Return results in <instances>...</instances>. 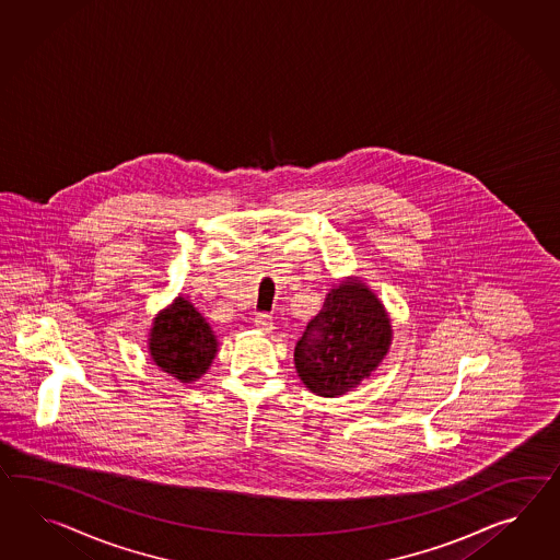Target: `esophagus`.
Returning <instances> with one entry per match:
<instances>
[{"label":"esophagus","mask_w":560,"mask_h":560,"mask_svg":"<svg viewBox=\"0 0 560 560\" xmlns=\"http://www.w3.org/2000/svg\"><path fill=\"white\" fill-rule=\"evenodd\" d=\"M255 326L262 334H271L273 331V319H271V315L267 314H257L255 315Z\"/></svg>","instance_id":"obj_1"}]
</instances>
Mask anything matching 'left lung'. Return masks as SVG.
Listing matches in <instances>:
<instances>
[{"label":"left lung","instance_id":"8db88e82","mask_svg":"<svg viewBox=\"0 0 560 560\" xmlns=\"http://www.w3.org/2000/svg\"><path fill=\"white\" fill-rule=\"evenodd\" d=\"M393 322L360 277L334 283L295 346V370L307 390L338 398L355 390L390 352Z\"/></svg>","mask_w":560,"mask_h":560}]
</instances>
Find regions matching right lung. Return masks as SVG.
<instances>
[{"label":"right lung","mask_w":560,"mask_h":560,"mask_svg":"<svg viewBox=\"0 0 560 560\" xmlns=\"http://www.w3.org/2000/svg\"><path fill=\"white\" fill-rule=\"evenodd\" d=\"M151 362L184 384L202 378L219 354L217 334L188 298L178 295L151 322Z\"/></svg>","instance_id":"add662e5"}]
</instances>
